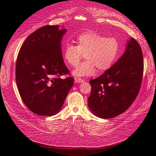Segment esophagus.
Instances as JSON below:
<instances>
[{
	"label": "esophagus",
	"instance_id": "esophagus-1",
	"mask_svg": "<svg viewBox=\"0 0 156 156\" xmlns=\"http://www.w3.org/2000/svg\"><path fill=\"white\" fill-rule=\"evenodd\" d=\"M75 81L76 83H83L84 82V80L80 78H75Z\"/></svg>",
	"mask_w": 156,
	"mask_h": 156
}]
</instances>
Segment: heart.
I'll return each mask as SVG.
<instances>
[{
    "label": "heart",
    "instance_id": "1",
    "mask_svg": "<svg viewBox=\"0 0 156 156\" xmlns=\"http://www.w3.org/2000/svg\"><path fill=\"white\" fill-rule=\"evenodd\" d=\"M76 45L67 44L62 50L63 57L69 66L75 67L85 54L86 61L73 71L76 76L94 75L96 68L99 71L109 69L117 61L120 44L115 37H105L95 31H86L76 38Z\"/></svg>",
    "mask_w": 156,
    "mask_h": 156
}]
</instances>
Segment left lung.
Listing matches in <instances>:
<instances>
[{
  "mask_svg": "<svg viewBox=\"0 0 156 156\" xmlns=\"http://www.w3.org/2000/svg\"><path fill=\"white\" fill-rule=\"evenodd\" d=\"M144 72L143 54L133 38L128 42L125 53L111 68L90 81L91 94L88 105L97 117L109 119L126 111L136 98Z\"/></svg>",
  "mask_w": 156,
  "mask_h": 156,
  "instance_id": "left-lung-1",
  "label": "left lung"
}]
</instances>
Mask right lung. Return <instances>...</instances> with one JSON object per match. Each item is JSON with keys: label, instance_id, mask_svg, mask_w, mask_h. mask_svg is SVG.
I'll list each match as a JSON object with an SVG mask.
<instances>
[{"label": "right lung", "instance_id": "add662e5", "mask_svg": "<svg viewBox=\"0 0 156 156\" xmlns=\"http://www.w3.org/2000/svg\"><path fill=\"white\" fill-rule=\"evenodd\" d=\"M45 25L29 35L16 60V80L27 107L39 116H53L61 109L74 79L64 62L61 40L66 30Z\"/></svg>", "mask_w": 156, "mask_h": 156}]
</instances>
